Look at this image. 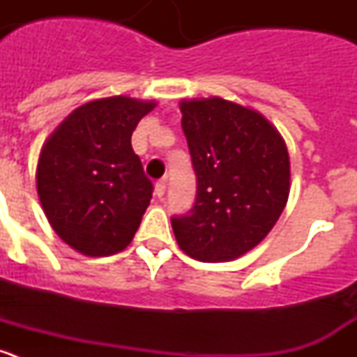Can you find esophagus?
<instances>
[{
  "instance_id": "obj_1",
  "label": "esophagus",
  "mask_w": 357,
  "mask_h": 357,
  "mask_svg": "<svg viewBox=\"0 0 357 357\" xmlns=\"http://www.w3.org/2000/svg\"><path fill=\"white\" fill-rule=\"evenodd\" d=\"M164 193H166V178H162V181L155 182V195H157V197L162 198Z\"/></svg>"
}]
</instances>
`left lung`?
Returning <instances> with one entry per match:
<instances>
[{"instance_id":"left-lung-1","label":"left lung","mask_w":357,"mask_h":357,"mask_svg":"<svg viewBox=\"0 0 357 357\" xmlns=\"http://www.w3.org/2000/svg\"><path fill=\"white\" fill-rule=\"evenodd\" d=\"M197 198L173 216L178 247L204 263L238 259L268 236L289 197V155L277 128L223 98L182 100Z\"/></svg>"}]
</instances>
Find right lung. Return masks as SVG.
<instances>
[{
    "instance_id": "obj_1",
    "label": "right lung",
    "mask_w": 357,
    "mask_h": 357,
    "mask_svg": "<svg viewBox=\"0 0 357 357\" xmlns=\"http://www.w3.org/2000/svg\"><path fill=\"white\" fill-rule=\"evenodd\" d=\"M155 105L128 96L84 103L44 143L36 173L40 206L80 254H118L139 229L153 185L130 137Z\"/></svg>"
}]
</instances>
